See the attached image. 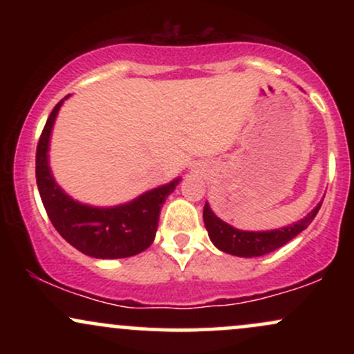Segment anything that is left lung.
I'll use <instances>...</instances> for the list:
<instances>
[{
    "instance_id": "obj_1",
    "label": "left lung",
    "mask_w": 354,
    "mask_h": 354,
    "mask_svg": "<svg viewBox=\"0 0 354 354\" xmlns=\"http://www.w3.org/2000/svg\"><path fill=\"white\" fill-rule=\"evenodd\" d=\"M321 203L301 221L273 231H241L233 228L211 211L208 203L203 209V219H205V226L208 230L211 241L218 250L234 256H243V258H254V256H263L278 250L295 236H298L303 230H306L319 211Z\"/></svg>"
}]
</instances>
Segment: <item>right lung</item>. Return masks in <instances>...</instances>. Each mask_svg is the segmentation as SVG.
<instances>
[{"label": "right lung", "instance_id": "1", "mask_svg": "<svg viewBox=\"0 0 354 354\" xmlns=\"http://www.w3.org/2000/svg\"><path fill=\"white\" fill-rule=\"evenodd\" d=\"M64 100L53 108L36 148V185L48 218L71 246L93 258L116 259L141 253L151 246L161 206L180 180L148 191L135 201L115 208H93L71 200L53 180L48 166L51 128Z\"/></svg>", "mask_w": 354, "mask_h": 354}]
</instances>
